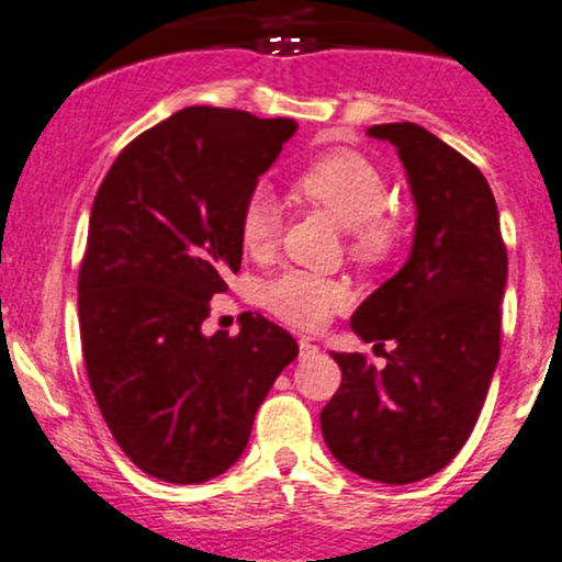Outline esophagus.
Here are the masks:
<instances>
[{
	"label": "esophagus",
	"mask_w": 562,
	"mask_h": 562,
	"mask_svg": "<svg viewBox=\"0 0 562 562\" xmlns=\"http://www.w3.org/2000/svg\"><path fill=\"white\" fill-rule=\"evenodd\" d=\"M315 352H318V348H315L311 339H300V358H302V361H307V358H313Z\"/></svg>",
	"instance_id": "34e87169"
}]
</instances>
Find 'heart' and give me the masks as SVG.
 Returning a JSON list of instances; mask_svg holds the SVG:
<instances>
[{
    "label": "heart",
    "instance_id": "1",
    "mask_svg": "<svg viewBox=\"0 0 562 562\" xmlns=\"http://www.w3.org/2000/svg\"><path fill=\"white\" fill-rule=\"evenodd\" d=\"M292 193L305 204L329 214L348 228L350 251L366 265H380L395 255L403 238L398 210L384 204L387 180L382 169L348 148L318 154L292 178ZM279 233V206L265 191H255L238 214V236L249 255H265ZM260 302L283 324L318 329L348 302V289L326 276L286 270L265 281Z\"/></svg>",
    "mask_w": 562,
    "mask_h": 562
}]
</instances>
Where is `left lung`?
Instances as JSON below:
<instances>
[{
    "instance_id": "obj_1",
    "label": "left lung",
    "mask_w": 562,
    "mask_h": 562,
    "mask_svg": "<svg viewBox=\"0 0 562 562\" xmlns=\"http://www.w3.org/2000/svg\"><path fill=\"white\" fill-rule=\"evenodd\" d=\"M398 150L417 228L412 255L369 294L350 326L363 342L393 339L387 366L331 352L342 384L321 412L339 464L376 483H417L468 443L499 363L507 249L494 193L475 164L412 122L376 124Z\"/></svg>"
}]
</instances>
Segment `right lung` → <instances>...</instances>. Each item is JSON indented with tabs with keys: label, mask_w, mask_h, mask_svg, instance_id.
<instances>
[{
	"label": "right lung",
	"mask_w": 562,
	"mask_h": 562,
	"mask_svg": "<svg viewBox=\"0 0 562 562\" xmlns=\"http://www.w3.org/2000/svg\"><path fill=\"white\" fill-rule=\"evenodd\" d=\"M297 132L292 119L191 105L137 135L105 175L79 270V329L100 414L164 483L223 475L297 342L244 313L206 337L210 300L241 268L238 214Z\"/></svg>",
	"instance_id": "obj_1"
}]
</instances>
